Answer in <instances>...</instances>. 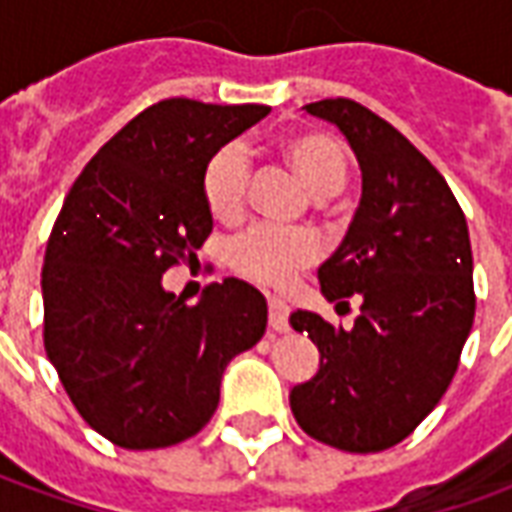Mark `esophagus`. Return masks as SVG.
Instances as JSON below:
<instances>
[{
  "label": "esophagus",
  "mask_w": 512,
  "mask_h": 512,
  "mask_svg": "<svg viewBox=\"0 0 512 512\" xmlns=\"http://www.w3.org/2000/svg\"><path fill=\"white\" fill-rule=\"evenodd\" d=\"M268 323L274 332H285L288 329V304L277 296H268Z\"/></svg>",
  "instance_id": "34e87169"
}]
</instances>
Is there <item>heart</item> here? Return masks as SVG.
I'll return each instance as SVG.
<instances>
[{
    "mask_svg": "<svg viewBox=\"0 0 512 512\" xmlns=\"http://www.w3.org/2000/svg\"><path fill=\"white\" fill-rule=\"evenodd\" d=\"M279 153L296 169L315 194H332L345 183L348 158L343 145L323 131H296L279 142ZM249 186V156L238 142L219 147L202 169V200L213 219L235 222L246 205ZM318 257V238L296 227L257 222L230 238L227 244V266L235 274L260 282V285H282L299 268L310 266Z\"/></svg>",
    "mask_w": 512,
    "mask_h": 512,
    "instance_id": "1",
    "label": "heart"
}]
</instances>
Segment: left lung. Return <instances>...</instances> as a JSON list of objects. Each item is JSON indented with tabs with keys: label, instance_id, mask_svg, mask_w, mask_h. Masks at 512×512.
<instances>
[{
	"label": "left lung",
	"instance_id": "1",
	"mask_svg": "<svg viewBox=\"0 0 512 512\" xmlns=\"http://www.w3.org/2000/svg\"><path fill=\"white\" fill-rule=\"evenodd\" d=\"M304 109L343 131L362 169L354 222L318 268L326 299L356 296L362 307L348 329L290 315L321 351V370L293 386L290 408L312 439L381 452L414 433L458 370L474 323L469 227L439 169L384 117L351 98Z\"/></svg>",
	"mask_w": 512,
	"mask_h": 512
}]
</instances>
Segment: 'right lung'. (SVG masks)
Masks as SVG:
<instances>
[{
    "instance_id": "obj_1",
    "label": "right lung",
    "mask_w": 512,
    "mask_h": 512,
    "mask_svg": "<svg viewBox=\"0 0 512 512\" xmlns=\"http://www.w3.org/2000/svg\"><path fill=\"white\" fill-rule=\"evenodd\" d=\"M271 106L167 98L95 153L65 197L43 260V345L84 422L126 450L200 433L227 362L266 334L263 293L211 282L200 304L161 288L211 235L202 169Z\"/></svg>"
}]
</instances>
